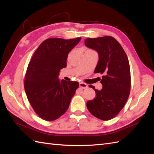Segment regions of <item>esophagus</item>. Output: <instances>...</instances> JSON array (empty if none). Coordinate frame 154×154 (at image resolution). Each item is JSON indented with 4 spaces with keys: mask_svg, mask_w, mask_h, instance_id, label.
<instances>
[{
    "mask_svg": "<svg viewBox=\"0 0 154 154\" xmlns=\"http://www.w3.org/2000/svg\"><path fill=\"white\" fill-rule=\"evenodd\" d=\"M80 87L82 88H87L88 87V85L87 84V83L80 82Z\"/></svg>",
    "mask_w": 154,
    "mask_h": 154,
    "instance_id": "1",
    "label": "esophagus"
}]
</instances>
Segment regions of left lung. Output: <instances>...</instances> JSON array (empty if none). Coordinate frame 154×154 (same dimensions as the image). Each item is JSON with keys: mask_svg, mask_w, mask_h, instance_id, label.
Returning a JSON list of instances; mask_svg holds the SVG:
<instances>
[{"mask_svg": "<svg viewBox=\"0 0 154 154\" xmlns=\"http://www.w3.org/2000/svg\"><path fill=\"white\" fill-rule=\"evenodd\" d=\"M87 48L96 50L99 60L95 73L103 74L101 91L89 85L96 97L87 102L88 111L97 118L109 120L122 110L130 94L131 78L128 59L118 42L112 36H106L85 40Z\"/></svg>", "mask_w": 154, "mask_h": 154, "instance_id": "8db88e82", "label": "left lung"}]
</instances>
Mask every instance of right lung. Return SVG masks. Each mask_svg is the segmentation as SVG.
<instances>
[{
  "label": "right lung",
  "mask_w": 154,
  "mask_h": 154,
  "mask_svg": "<svg viewBox=\"0 0 154 154\" xmlns=\"http://www.w3.org/2000/svg\"><path fill=\"white\" fill-rule=\"evenodd\" d=\"M82 39L48 38L42 43L29 63L24 88L36 114L45 121H54L67 110L79 87L77 82L59 80L60 69L67 66L68 54Z\"/></svg>",
  "instance_id": "right-lung-1"
}]
</instances>
